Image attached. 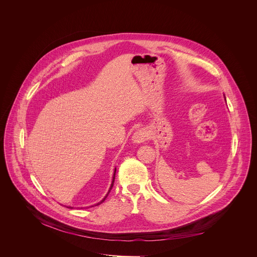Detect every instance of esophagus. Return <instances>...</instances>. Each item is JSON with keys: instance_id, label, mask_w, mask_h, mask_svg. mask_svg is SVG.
I'll return each instance as SVG.
<instances>
[{"instance_id": "esophagus-1", "label": "esophagus", "mask_w": 257, "mask_h": 257, "mask_svg": "<svg viewBox=\"0 0 257 257\" xmlns=\"http://www.w3.org/2000/svg\"><path fill=\"white\" fill-rule=\"evenodd\" d=\"M147 133L145 130H139L134 134L132 141L134 144H143L147 141Z\"/></svg>"}]
</instances>
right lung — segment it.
I'll use <instances>...</instances> for the list:
<instances>
[{
	"label": "right lung",
	"instance_id": "add662e5",
	"mask_svg": "<svg viewBox=\"0 0 257 257\" xmlns=\"http://www.w3.org/2000/svg\"><path fill=\"white\" fill-rule=\"evenodd\" d=\"M115 170H116V168H114V171H113V174H112V179H111V184H110V189H109V191H108V193H107V195L104 197V199H102V201H100L99 203H97L96 205H100V204H102L105 200H106V198L108 197V195H109V193H110V190H111V188H112V186H113V182H114V177H115ZM93 207V206H92ZM69 208H73V207H69Z\"/></svg>",
	"mask_w": 257,
	"mask_h": 257
}]
</instances>
